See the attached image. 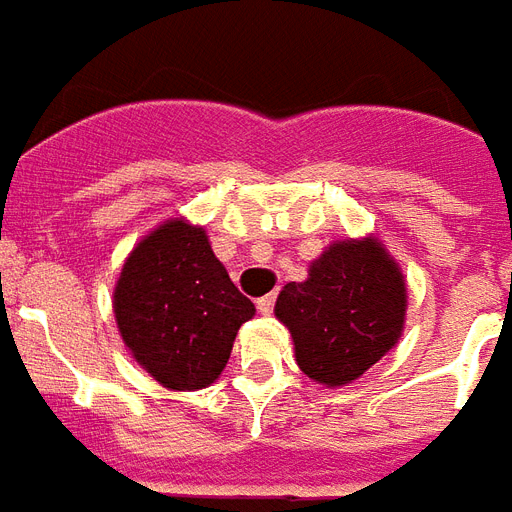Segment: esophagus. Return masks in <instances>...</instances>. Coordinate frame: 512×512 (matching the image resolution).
<instances>
[{
  "label": "esophagus",
  "instance_id": "obj_1",
  "mask_svg": "<svg viewBox=\"0 0 512 512\" xmlns=\"http://www.w3.org/2000/svg\"><path fill=\"white\" fill-rule=\"evenodd\" d=\"M273 305H276V297H273V294H265V297L257 299V310L263 315L273 313Z\"/></svg>",
  "mask_w": 512,
  "mask_h": 512
}]
</instances>
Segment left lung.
Segmentation results:
<instances>
[{
    "label": "left lung",
    "mask_w": 512,
    "mask_h": 512,
    "mask_svg": "<svg viewBox=\"0 0 512 512\" xmlns=\"http://www.w3.org/2000/svg\"><path fill=\"white\" fill-rule=\"evenodd\" d=\"M299 371L328 389L347 386L397 347L405 331L407 281L373 234L336 239L276 299Z\"/></svg>",
    "instance_id": "left-lung-1"
}]
</instances>
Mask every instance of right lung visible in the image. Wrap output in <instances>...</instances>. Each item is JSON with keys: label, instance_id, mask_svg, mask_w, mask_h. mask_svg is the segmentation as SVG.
<instances>
[{"label": "right lung", "instance_id": "obj_1", "mask_svg": "<svg viewBox=\"0 0 512 512\" xmlns=\"http://www.w3.org/2000/svg\"><path fill=\"white\" fill-rule=\"evenodd\" d=\"M112 313L126 350L157 384L194 392L218 381L255 305L228 278L205 228L178 215L128 252Z\"/></svg>", "mask_w": 512, "mask_h": 512}]
</instances>
